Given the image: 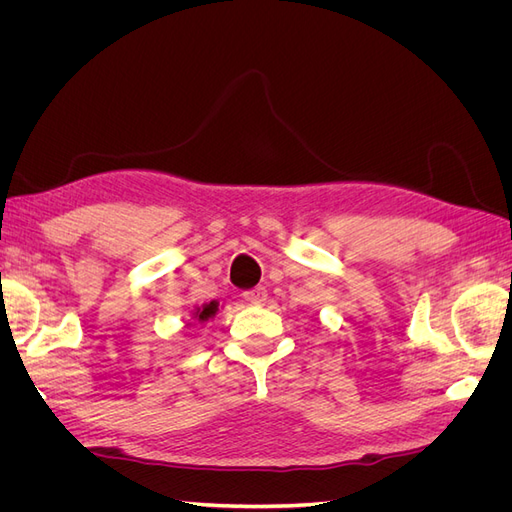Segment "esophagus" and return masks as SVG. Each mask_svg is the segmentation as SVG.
Segmentation results:
<instances>
[{"instance_id": "obj_1", "label": "esophagus", "mask_w": 512, "mask_h": 512, "mask_svg": "<svg viewBox=\"0 0 512 512\" xmlns=\"http://www.w3.org/2000/svg\"><path fill=\"white\" fill-rule=\"evenodd\" d=\"M267 288H262V286H258V288H254V290H247V292H243V299L247 301V303H254V305H262L267 301Z\"/></svg>"}]
</instances>
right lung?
Wrapping results in <instances>:
<instances>
[{"label":"right lung","mask_w":512,"mask_h":512,"mask_svg":"<svg viewBox=\"0 0 512 512\" xmlns=\"http://www.w3.org/2000/svg\"><path fill=\"white\" fill-rule=\"evenodd\" d=\"M218 301H211V303H205L203 307H194L192 312V318L198 320V322H209L215 314H218Z\"/></svg>","instance_id":"1"}]
</instances>
